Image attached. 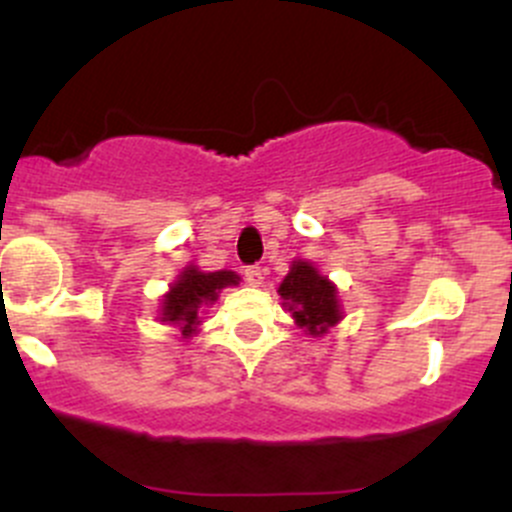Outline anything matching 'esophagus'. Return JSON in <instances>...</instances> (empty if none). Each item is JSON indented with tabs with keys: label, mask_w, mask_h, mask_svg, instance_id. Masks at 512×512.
Listing matches in <instances>:
<instances>
[{
	"label": "esophagus",
	"mask_w": 512,
	"mask_h": 512,
	"mask_svg": "<svg viewBox=\"0 0 512 512\" xmlns=\"http://www.w3.org/2000/svg\"><path fill=\"white\" fill-rule=\"evenodd\" d=\"M245 280H247V285H252V287H260L262 282H265V270H262L260 265H252V267H247V270H245Z\"/></svg>",
	"instance_id": "34e87169"
}]
</instances>
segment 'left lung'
I'll use <instances>...</instances> for the list:
<instances>
[{"label": "left lung", "instance_id": "obj_1", "mask_svg": "<svg viewBox=\"0 0 512 512\" xmlns=\"http://www.w3.org/2000/svg\"><path fill=\"white\" fill-rule=\"evenodd\" d=\"M277 294L282 297V307L292 314L294 324L309 337H324L344 319L337 285L309 260L292 262Z\"/></svg>", "mask_w": 512, "mask_h": 512}]
</instances>
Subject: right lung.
Returning <instances> with one entry per match:
<instances>
[{"label": "right lung", "mask_w": 512, "mask_h": 512, "mask_svg": "<svg viewBox=\"0 0 512 512\" xmlns=\"http://www.w3.org/2000/svg\"><path fill=\"white\" fill-rule=\"evenodd\" d=\"M240 285V275L232 270L203 272L198 265H185L168 292L160 297L158 319L180 329V339H190L200 332L203 309L218 302L225 287Z\"/></svg>", "instance_id": "add662e5"}]
</instances>
